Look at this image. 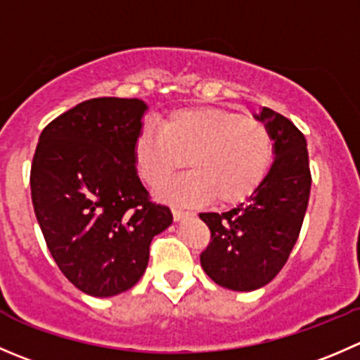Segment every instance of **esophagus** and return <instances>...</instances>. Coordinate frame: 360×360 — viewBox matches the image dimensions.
<instances>
[{
	"label": "esophagus",
	"mask_w": 360,
	"mask_h": 360,
	"mask_svg": "<svg viewBox=\"0 0 360 360\" xmlns=\"http://www.w3.org/2000/svg\"><path fill=\"white\" fill-rule=\"evenodd\" d=\"M172 214H174V219H176V221H181V219L188 218V216H191V214H193V212L184 211V209H179V207H174L172 209Z\"/></svg>",
	"instance_id": "1"
}]
</instances>
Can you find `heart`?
Segmentation results:
<instances>
[{"mask_svg": "<svg viewBox=\"0 0 360 360\" xmlns=\"http://www.w3.org/2000/svg\"><path fill=\"white\" fill-rule=\"evenodd\" d=\"M135 165L142 179L158 188L186 165L191 172L163 188L170 200L230 205L250 197L267 174L273 142L255 117L214 107L170 112L160 128L146 127L135 142Z\"/></svg>", "mask_w": 360, "mask_h": 360, "instance_id": "obj_1", "label": "heart"}]
</instances>
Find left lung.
<instances>
[{"label": "left lung", "instance_id": "obj_1", "mask_svg": "<svg viewBox=\"0 0 360 360\" xmlns=\"http://www.w3.org/2000/svg\"><path fill=\"white\" fill-rule=\"evenodd\" d=\"M274 162L246 202L226 212H200L211 243L200 264L216 285L251 292L273 281L297 243L311 190L306 139L290 120L262 107Z\"/></svg>", "mask_w": 360, "mask_h": 360}]
</instances>
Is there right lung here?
I'll return each instance as SVG.
<instances>
[{"label": "right lung", "instance_id": "obj_1", "mask_svg": "<svg viewBox=\"0 0 360 360\" xmlns=\"http://www.w3.org/2000/svg\"><path fill=\"white\" fill-rule=\"evenodd\" d=\"M148 105L93 98L44 128L31 165V198L49 251L84 294L112 297L134 287L153 237L172 225L139 179L135 142Z\"/></svg>", "mask_w": 360, "mask_h": 360}]
</instances>
